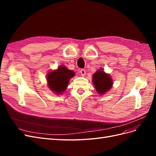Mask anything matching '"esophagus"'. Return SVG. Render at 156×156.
<instances>
[{"mask_svg": "<svg viewBox=\"0 0 156 156\" xmlns=\"http://www.w3.org/2000/svg\"><path fill=\"white\" fill-rule=\"evenodd\" d=\"M80 73H81L82 76H84V75H86V71L84 69H81V71H80Z\"/></svg>", "mask_w": 156, "mask_h": 156, "instance_id": "1", "label": "esophagus"}]
</instances>
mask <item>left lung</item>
I'll return each instance as SVG.
<instances>
[{
  "mask_svg": "<svg viewBox=\"0 0 156 156\" xmlns=\"http://www.w3.org/2000/svg\"><path fill=\"white\" fill-rule=\"evenodd\" d=\"M92 82L96 92L101 96L110 90L113 85V80L110 74L105 73L103 69H99L93 74Z\"/></svg>",
  "mask_w": 156,
  "mask_h": 156,
  "instance_id": "8db88e82",
  "label": "left lung"
}]
</instances>
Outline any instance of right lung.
<instances>
[{"label":"right lung","instance_id":"obj_1","mask_svg":"<svg viewBox=\"0 0 156 156\" xmlns=\"http://www.w3.org/2000/svg\"><path fill=\"white\" fill-rule=\"evenodd\" d=\"M75 73L65 66H59L56 69L51 70L46 76L48 88L56 95H62L68 86L70 79Z\"/></svg>","mask_w":156,"mask_h":156}]
</instances>
